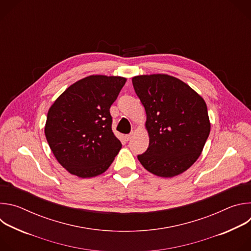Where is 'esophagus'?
<instances>
[{
  "label": "esophagus",
  "mask_w": 251,
  "mask_h": 251,
  "mask_svg": "<svg viewBox=\"0 0 251 251\" xmlns=\"http://www.w3.org/2000/svg\"><path fill=\"white\" fill-rule=\"evenodd\" d=\"M134 132H132V133H130V134H127V135H125V139L127 140V141H129V140H131L132 138H133V136H134Z\"/></svg>",
  "instance_id": "34e87169"
}]
</instances>
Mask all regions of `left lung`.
<instances>
[{"label":"left lung","mask_w":251,"mask_h":251,"mask_svg":"<svg viewBox=\"0 0 251 251\" xmlns=\"http://www.w3.org/2000/svg\"><path fill=\"white\" fill-rule=\"evenodd\" d=\"M135 92L146 111L147 151L138 160L147 171L173 177L201 156L210 131L203 98L187 83L168 75H137Z\"/></svg>","instance_id":"obj_1"}]
</instances>
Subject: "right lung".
I'll use <instances>...</instances> for the list:
<instances>
[{
    "label": "right lung",
    "mask_w": 251,
    "mask_h": 251,
    "mask_svg": "<svg viewBox=\"0 0 251 251\" xmlns=\"http://www.w3.org/2000/svg\"><path fill=\"white\" fill-rule=\"evenodd\" d=\"M126 80L89 75L67 87L50 106L45 134L55 159L71 175H101L121 150L109 109Z\"/></svg>",
    "instance_id": "add662e5"
}]
</instances>
